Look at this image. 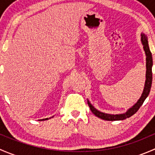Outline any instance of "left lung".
I'll use <instances>...</instances> for the list:
<instances>
[{"label":"left lung","instance_id":"1","mask_svg":"<svg viewBox=\"0 0 155 155\" xmlns=\"http://www.w3.org/2000/svg\"><path fill=\"white\" fill-rule=\"evenodd\" d=\"M142 43L143 44V48L145 51V54H146V80H145V87L143 93L142 94L141 97L140 98L137 104L129 109L127 112L124 114H120V115H110V114H106L104 112H101L98 111L97 109H95L93 106L91 104V103L87 101V104H88L89 107H90L91 112L96 115L97 117L100 118H102L104 120H107V121H119V120H124L126 119L127 118H130L133 115L136 113L137 111L139 110L140 107L143 105L144 103L145 100L146 99L147 97L149 94L150 90H151V83H152V64H153V61H152V55H151V52L150 51L149 46H148V39L145 34H142L141 37Z\"/></svg>","mask_w":155,"mask_h":155}]
</instances>
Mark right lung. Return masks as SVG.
<instances>
[{
  "instance_id": "1",
  "label": "right lung",
  "mask_w": 155,
  "mask_h": 155,
  "mask_svg": "<svg viewBox=\"0 0 155 155\" xmlns=\"http://www.w3.org/2000/svg\"><path fill=\"white\" fill-rule=\"evenodd\" d=\"M48 119V118H46V119H42V120H47Z\"/></svg>"
}]
</instances>
